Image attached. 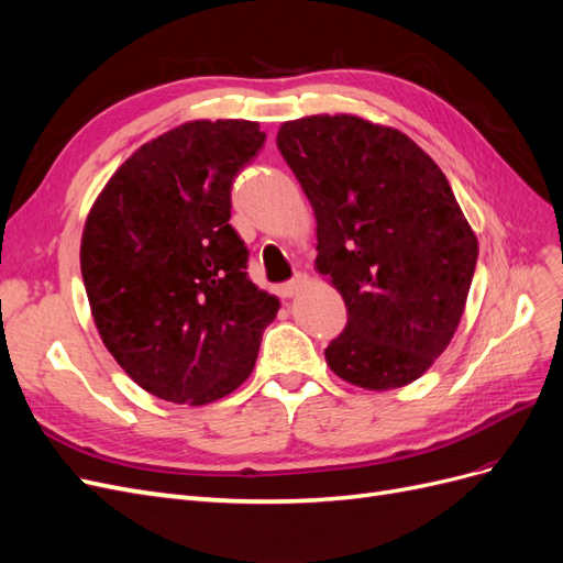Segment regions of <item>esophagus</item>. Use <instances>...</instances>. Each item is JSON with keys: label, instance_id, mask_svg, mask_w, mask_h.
Instances as JSON below:
<instances>
[{"label": "esophagus", "instance_id": "1", "mask_svg": "<svg viewBox=\"0 0 563 563\" xmlns=\"http://www.w3.org/2000/svg\"><path fill=\"white\" fill-rule=\"evenodd\" d=\"M302 282H305L302 275H296L294 279H288V282H284V284H279V286H277L279 298H294V296L300 291Z\"/></svg>", "mask_w": 563, "mask_h": 563}]
</instances>
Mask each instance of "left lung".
I'll list each match as a JSON object with an SVG mask.
<instances>
[{
  "label": "left lung",
  "mask_w": 563,
  "mask_h": 563,
  "mask_svg": "<svg viewBox=\"0 0 563 563\" xmlns=\"http://www.w3.org/2000/svg\"><path fill=\"white\" fill-rule=\"evenodd\" d=\"M277 147L317 218V269L347 327L323 350L335 376L395 389L444 352L465 310L479 244L430 155L354 114L282 124Z\"/></svg>",
  "instance_id": "8db88e82"
}]
</instances>
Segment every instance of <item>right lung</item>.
Instances as JSON below:
<instances>
[{
  "label": "right lung",
  "mask_w": 563,
  "mask_h": 563,
  "mask_svg": "<svg viewBox=\"0 0 563 563\" xmlns=\"http://www.w3.org/2000/svg\"><path fill=\"white\" fill-rule=\"evenodd\" d=\"M265 133L246 119L187 122L117 168L81 234V277L106 347L133 383L201 406L240 387L279 300L249 279L230 225L234 176Z\"/></svg>",
  "instance_id": "add662e5"
}]
</instances>
